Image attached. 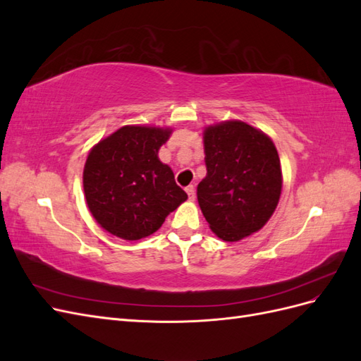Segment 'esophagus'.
<instances>
[{
	"mask_svg": "<svg viewBox=\"0 0 361 361\" xmlns=\"http://www.w3.org/2000/svg\"><path fill=\"white\" fill-rule=\"evenodd\" d=\"M187 194H188V199L191 200V202H194V199H195V188L192 187V185H190V187H187Z\"/></svg>",
	"mask_w": 361,
	"mask_h": 361,
	"instance_id": "obj_1",
	"label": "esophagus"
}]
</instances>
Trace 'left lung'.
Instances as JSON below:
<instances>
[{"label":"left lung","instance_id":"8db88e82","mask_svg":"<svg viewBox=\"0 0 361 361\" xmlns=\"http://www.w3.org/2000/svg\"><path fill=\"white\" fill-rule=\"evenodd\" d=\"M206 178L197 187L211 231L227 243L253 235L274 214L281 194V167L272 140L241 120L203 133Z\"/></svg>","mask_w":361,"mask_h":361}]
</instances>
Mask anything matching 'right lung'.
<instances>
[{"label": "right lung", "instance_id": "add662e5", "mask_svg": "<svg viewBox=\"0 0 361 361\" xmlns=\"http://www.w3.org/2000/svg\"><path fill=\"white\" fill-rule=\"evenodd\" d=\"M170 128L123 126L93 146L82 185L87 206L106 232L126 241L155 233L188 199L158 158Z\"/></svg>", "mask_w": 361, "mask_h": 361}]
</instances>
